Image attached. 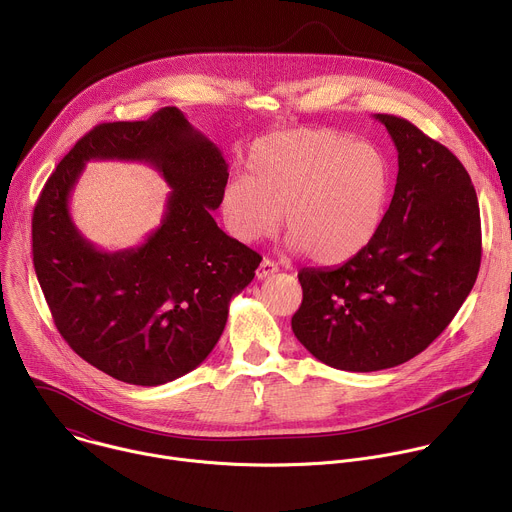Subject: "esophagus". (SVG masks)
I'll use <instances>...</instances> for the list:
<instances>
[{
	"instance_id": "34e87169",
	"label": "esophagus",
	"mask_w": 512,
	"mask_h": 512,
	"mask_svg": "<svg viewBox=\"0 0 512 512\" xmlns=\"http://www.w3.org/2000/svg\"><path fill=\"white\" fill-rule=\"evenodd\" d=\"M277 269H279V267H277V263H275V261H271V259H263V261H261V265L257 267V279H265V277L273 275Z\"/></svg>"
}]
</instances>
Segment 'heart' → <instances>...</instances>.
I'll return each instance as SVG.
<instances>
[{"label": "heart", "mask_w": 512, "mask_h": 512, "mask_svg": "<svg viewBox=\"0 0 512 512\" xmlns=\"http://www.w3.org/2000/svg\"><path fill=\"white\" fill-rule=\"evenodd\" d=\"M389 198L391 168L375 143L314 129L255 143L245 180L227 184L221 210L229 231L245 243L271 237L283 214L291 247L336 265L371 245Z\"/></svg>", "instance_id": "b5f03b06"}]
</instances>
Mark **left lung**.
<instances>
[{
	"instance_id": "left-lung-1",
	"label": "left lung",
	"mask_w": 512,
	"mask_h": 512,
	"mask_svg": "<svg viewBox=\"0 0 512 512\" xmlns=\"http://www.w3.org/2000/svg\"><path fill=\"white\" fill-rule=\"evenodd\" d=\"M397 148L399 174L381 231L334 269L304 267L296 338L324 364L371 373L423 352L474 287L482 231L462 162L397 115H375Z\"/></svg>"
}]
</instances>
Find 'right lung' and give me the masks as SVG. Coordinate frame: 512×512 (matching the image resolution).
<instances>
[{"mask_svg":"<svg viewBox=\"0 0 512 512\" xmlns=\"http://www.w3.org/2000/svg\"><path fill=\"white\" fill-rule=\"evenodd\" d=\"M89 159L148 161L173 188L143 246L99 252L71 223L67 198ZM227 168L180 109L164 107L148 121L93 127L44 184L32 216L34 269L60 336L95 369L156 387L194 371L221 338L231 298L261 263L210 214Z\"/></svg>","mask_w":512,"mask_h":512,"instance_id":"right-lung-1","label":"right lung"}]
</instances>
